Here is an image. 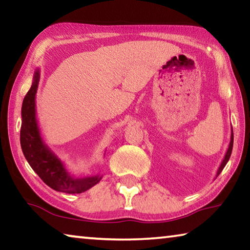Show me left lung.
I'll return each instance as SVG.
<instances>
[{
	"mask_svg": "<svg viewBox=\"0 0 250 250\" xmlns=\"http://www.w3.org/2000/svg\"><path fill=\"white\" fill-rule=\"evenodd\" d=\"M232 145H234V133H232V128H231V134H230V142H229V146H228V149L226 151L225 153V156H224V159L222 161L221 166H219L218 170H217V173H216V177L221 174V172L223 171V168L225 167V166L228 162V160H229L230 158V154H231V150H232Z\"/></svg>",
	"mask_w": 250,
	"mask_h": 250,
	"instance_id": "1",
	"label": "left lung"
}]
</instances>
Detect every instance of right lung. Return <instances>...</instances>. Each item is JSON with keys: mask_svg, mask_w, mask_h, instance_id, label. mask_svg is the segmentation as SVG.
Masks as SVG:
<instances>
[{"mask_svg": "<svg viewBox=\"0 0 250 250\" xmlns=\"http://www.w3.org/2000/svg\"><path fill=\"white\" fill-rule=\"evenodd\" d=\"M41 78L40 69L34 73L32 86L22 104V125H21V146L31 167L46 185L55 191L78 194L86 192L99 183L100 174L76 177L67 171L65 164L46 145L41 134L36 118V92Z\"/></svg>", "mask_w": 250, "mask_h": 250, "instance_id": "1", "label": "right lung"}]
</instances>
